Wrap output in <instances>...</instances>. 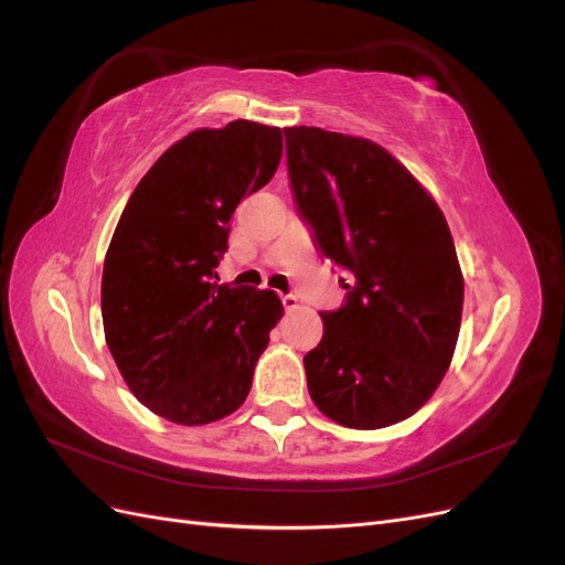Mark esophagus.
I'll return each mask as SVG.
<instances>
[{
    "label": "esophagus",
    "mask_w": 565,
    "mask_h": 565,
    "mask_svg": "<svg viewBox=\"0 0 565 565\" xmlns=\"http://www.w3.org/2000/svg\"><path fill=\"white\" fill-rule=\"evenodd\" d=\"M280 301H282V306H285V311H295V309H299V299H297L295 295H282V297H280Z\"/></svg>",
    "instance_id": "obj_1"
}]
</instances>
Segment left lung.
<instances>
[{"label": "left lung", "mask_w": 565, "mask_h": 565, "mask_svg": "<svg viewBox=\"0 0 565 565\" xmlns=\"http://www.w3.org/2000/svg\"><path fill=\"white\" fill-rule=\"evenodd\" d=\"M287 174L320 254L351 278L303 355L320 413L351 429L415 415L446 374L465 280L446 216L415 177L367 139L285 129Z\"/></svg>", "instance_id": "1"}]
</instances>
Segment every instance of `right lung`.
I'll use <instances>...</instances> for the list:
<instances>
[{"label":"right lung","mask_w":565,"mask_h":565,"mask_svg":"<svg viewBox=\"0 0 565 565\" xmlns=\"http://www.w3.org/2000/svg\"><path fill=\"white\" fill-rule=\"evenodd\" d=\"M280 156L278 127L198 129L150 167L119 216L100 280L106 341L134 396L169 422L235 413L282 316L276 292L216 276L235 207Z\"/></svg>","instance_id":"add662e5"}]
</instances>
